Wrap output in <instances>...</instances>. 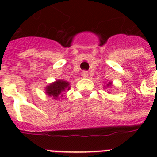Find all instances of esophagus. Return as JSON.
Returning <instances> with one entry per match:
<instances>
[{
    "mask_svg": "<svg viewBox=\"0 0 157 157\" xmlns=\"http://www.w3.org/2000/svg\"><path fill=\"white\" fill-rule=\"evenodd\" d=\"M82 76H83V77H87V76H88V72L86 71H83L82 72Z\"/></svg>",
    "mask_w": 157,
    "mask_h": 157,
    "instance_id": "34e87169",
    "label": "esophagus"
}]
</instances>
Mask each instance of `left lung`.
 Instances as JSON below:
<instances>
[{
  "label": "left lung",
  "instance_id": "1",
  "mask_svg": "<svg viewBox=\"0 0 157 157\" xmlns=\"http://www.w3.org/2000/svg\"><path fill=\"white\" fill-rule=\"evenodd\" d=\"M110 84H111V83H109V84H108V85H109H109H110Z\"/></svg>",
  "mask_w": 157,
  "mask_h": 157
}]
</instances>
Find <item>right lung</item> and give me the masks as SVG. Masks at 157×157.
<instances>
[{
  "label": "right lung",
  "instance_id": "right-lung-1",
  "mask_svg": "<svg viewBox=\"0 0 157 157\" xmlns=\"http://www.w3.org/2000/svg\"><path fill=\"white\" fill-rule=\"evenodd\" d=\"M67 88H70L68 82L62 81V80H58L47 86L46 92L48 96H52L54 98H58V96Z\"/></svg>",
  "mask_w": 157,
  "mask_h": 157
}]
</instances>
